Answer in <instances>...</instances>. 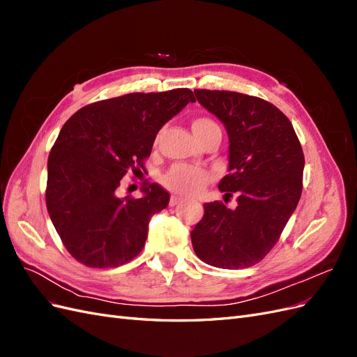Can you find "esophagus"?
I'll return each instance as SVG.
<instances>
[{"label":"esophagus","instance_id":"34e87169","mask_svg":"<svg viewBox=\"0 0 357 357\" xmlns=\"http://www.w3.org/2000/svg\"><path fill=\"white\" fill-rule=\"evenodd\" d=\"M181 201H183V198L180 195H172L171 199H169V205H171V207H174V205L180 204Z\"/></svg>","mask_w":357,"mask_h":357}]
</instances>
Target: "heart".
<instances>
[{"label":"heart","instance_id":"obj_1","mask_svg":"<svg viewBox=\"0 0 357 357\" xmlns=\"http://www.w3.org/2000/svg\"><path fill=\"white\" fill-rule=\"evenodd\" d=\"M192 129L193 132H195V135L201 138L202 135L208 134L210 131L219 129V125L215 123L213 119L201 116V117L193 119ZM208 180H210V174L205 169L192 167V165L178 164L172 167L167 172L164 183L171 190L185 193V195H193V193H198L205 185H207Z\"/></svg>","mask_w":357,"mask_h":357}]
</instances>
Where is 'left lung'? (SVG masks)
Segmentation results:
<instances>
[{"instance_id":"left-lung-1","label":"left lung","mask_w":357,"mask_h":357,"mask_svg":"<svg viewBox=\"0 0 357 357\" xmlns=\"http://www.w3.org/2000/svg\"><path fill=\"white\" fill-rule=\"evenodd\" d=\"M197 100L218 116L229 135V167L219 189L222 201L204 204L192 231L202 262L225 269L253 266L273 250L302 193L304 152L289 119L257 96L197 89Z\"/></svg>"}]
</instances>
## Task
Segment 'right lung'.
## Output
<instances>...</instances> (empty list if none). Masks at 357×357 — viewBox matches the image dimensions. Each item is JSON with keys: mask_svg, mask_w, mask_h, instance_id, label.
<instances>
[{"mask_svg": "<svg viewBox=\"0 0 357 357\" xmlns=\"http://www.w3.org/2000/svg\"><path fill=\"white\" fill-rule=\"evenodd\" d=\"M189 102L188 88L126 93L83 107L62 126L47 160L46 205L75 261L114 268L143 250L149 220L169 193L147 180L142 198H119L117 189L123 176L146 171L159 129Z\"/></svg>", "mask_w": 357, "mask_h": 357, "instance_id": "1", "label": "right lung"}]
</instances>
